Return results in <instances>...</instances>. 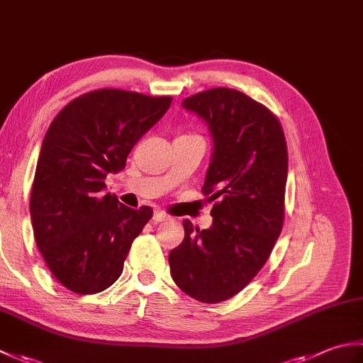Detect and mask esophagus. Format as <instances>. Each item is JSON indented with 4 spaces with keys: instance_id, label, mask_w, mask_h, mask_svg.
Wrapping results in <instances>:
<instances>
[{
    "instance_id": "1",
    "label": "esophagus",
    "mask_w": 363,
    "mask_h": 363,
    "mask_svg": "<svg viewBox=\"0 0 363 363\" xmlns=\"http://www.w3.org/2000/svg\"><path fill=\"white\" fill-rule=\"evenodd\" d=\"M167 220H169V217H168L165 212L154 211V213H152V223H154V225H157V223H162V221H167Z\"/></svg>"
}]
</instances>
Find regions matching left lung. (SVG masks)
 <instances>
[{
    "mask_svg": "<svg viewBox=\"0 0 363 363\" xmlns=\"http://www.w3.org/2000/svg\"><path fill=\"white\" fill-rule=\"evenodd\" d=\"M182 107L212 135L203 191L217 203L209 229L184 220V240L168 256L169 273L186 295L212 304L246 287L273 251L284 225L287 145L279 120L238 90H206Z\"/></svg>",
    "mask_w": 363,
    "mask_h": 363,
    "instance_id": "1",
    "label": "left lung"
}]
</instances>
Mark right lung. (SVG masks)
Wrapping results in <instances>:
<instances>
[{"label":"right lung","instance_id":"right-lung-1","mask_svg":"<svg viewBox=\"0 0 363 363\" xmlns=\"http://www.w3.org/2000/svg\"><path fill=\"white\" fill-rule=\"evenodd\" d=\"M169 96L101 89L68 103L46 130L30 190L38 251L56 279L91 295L118 279L134 238L152 217L106 194L135 143L164 117Z\"/></svg>","mask_w":363,"mask_h":363}]
</instances>
